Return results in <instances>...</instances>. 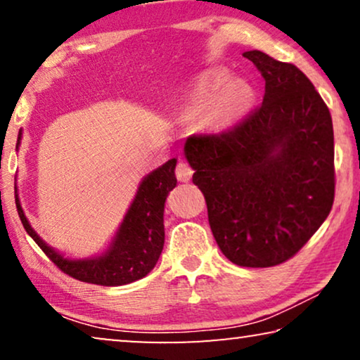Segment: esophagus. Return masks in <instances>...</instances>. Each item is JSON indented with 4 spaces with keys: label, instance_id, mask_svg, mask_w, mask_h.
Listing matches in <instances>:
<instances>
[{
    "label": "esophagus",
    "instance_id": "34e87169",
    "mask_svg": "<svg viewBox=\"0 0 360 360\" xmlns=\"http://www.w3.org/2000/svg\"><path fill=\"white\" fill-rule=\"evenodd\" d=\"M175 175H176V179H179L180 181H188L191 179V175H193V169H191L188 162L180 160L179 164H176Z\"/></svg>",
    "mask_w": 360,
    "mask_h": 360
}]
</instances>
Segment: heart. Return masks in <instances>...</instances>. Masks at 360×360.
<instances>
[{
	"label": "heart",
	"mask_w": 360,
	"mask_h": 360,
	"mask_svg": "<svg viewBox=\"0 0 360 360\" xmlns=\"http://www.w3.org/2000/svg\"><path fill=\"white\" fill-rule=\"evenodd\" d=\"M219 92L218 111L226 122L243 117L254 101V91L248 83L233 80V75L226 68H210L196 83V95L211 101Z\"/></svg>",
	"instance_id": "heart-1"
}]
</instances>
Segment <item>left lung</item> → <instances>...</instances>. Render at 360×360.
I'll use <instances>...</instances> for the list:
<instances>
[{
  "label": "left lung",
  "instance_id": "obj_1",
  "mask_svg": "<svg viewBox=\"0 0 360 360\" xmlns=\"http://www.w3.org/2000/svg\"><path fill=\"white\" fill-rule=\"evenodd\" d=\"M243 56L265 80L262 106L221 134L190 136L184 152L221 252L240 267H272L333 208V120L300 68L260 51Z\"/></svg>",
  "mask_w": 360,
  "mask_h": 360
}]
</instances>
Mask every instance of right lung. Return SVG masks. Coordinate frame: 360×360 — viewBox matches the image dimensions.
I'll use <instances>...</instances> for the list:
<instances>
[{"instance_id":"right-lung-1","label":"right lung","mask_w":360,"mask_h":360,"mask_svg":"<svg viewBox=\"0 0 360 360\" xmlns=\"http://www.w3.org/2000/svg\"><path fill=\"white\" fill-rule=\"evenodd\" d=\"M21 137L22 131H19L16 149L21 144ZM175 165L176 159H170L142 179L124 219L112 236L110 245L100 255L72 259L51 248L27 221L14 186L18 214L26 233L62 272L82 282L103 287L132 283L146 277L155 267L164 249V206L167 195L176 185Z\"/></svg>"}]
</instances>
